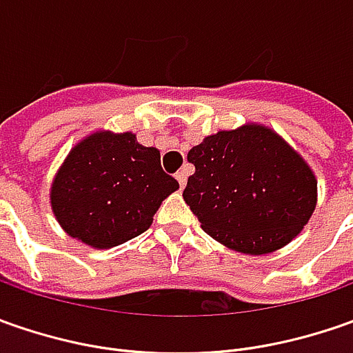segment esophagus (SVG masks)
<instances>
[{
  "label": "esophagus",
  "mask_w": 353,
  "mask_h": 353,
  "mask_svg": "<svg viewBox=\"0 0 353 353\" xmlns=\"http://www.w3.org/2000/svg\"><path fill=\"white\" fill-rule=\"evenodd\" d=\"M186 170H179L176 172V181H179V184H181V188H184V184H186Z\"/></svg>",
  "instance_id": "esophagus-1"
}]
</instances>
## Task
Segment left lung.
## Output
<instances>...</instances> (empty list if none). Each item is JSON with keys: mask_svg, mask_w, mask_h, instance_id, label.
<instances>
[{"mask_svg": "<svg viewBox=\"0 0 353 353\" xmlns=\"http://www.w3.org/2000/svg\"><path fill=\"white\" fill-rule=\"evenodd\" d=\"M188 163L196 170L188 176L184 202L208 236L239 253L285 248L316 208L314 170L263 123L204 137L188 151Z\"/></svg>", "mask_w": 353, "mask_h": 353, "instance_id": "8db88e82", "label": "left lung"}]
</instances>
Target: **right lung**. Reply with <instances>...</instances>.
Listing matches in <instances>:
<instances>
[{
	"label": "right lung",
	"mask_w": 353,
	"mask_h": 353,
	"mask_svg": "<svg viewBox=\"0 0 353 353\" xmlns=\"http://www.w3.org/2000/svg\"><path fill=\"white\" fill-rule=\"evenodd\" d=\"M179 183L161 169V153L135 133L98 129L76 143L52 184L50 210L70 237L110 250L153 224L163 200Z\"/></svg>",
	"instance_id": "obj_1"
}]
</instances>
